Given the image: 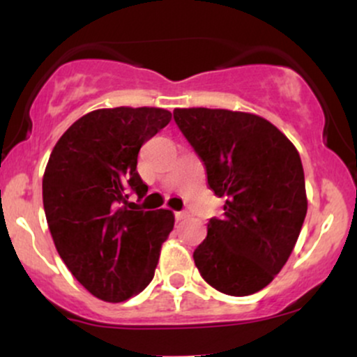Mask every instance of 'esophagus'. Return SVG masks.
<instances>
[{"mask_svg":"<svg viewBox=\"0 0 357 357\" xmlns=\"http://www.w3.org/2000/svg\"><path fill=\"white\" fill-rule=\"evenodd\" d=\"M174 216H176V220L181 221L184 218H188V216H190V215H188V211H176Z\"/></svg>","mask_w":357,"mask_h":357,"instance_id":"1","label":"esophagus"}]
</instances>
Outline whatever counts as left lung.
I'll use <instances>...</instances> for the list:
<instances>
[{
	"label": "left lung",
	"mask_w": 357,
	"mask_h": 357,
	"mask_svg": "<svg viewBox=\"0 0 357 357\" xmlns=\"http://www.w3.org/2000/svg\"><path fill=\"white\" fill-rule=\"evenodd\" d=\"M176 124L225 198L223 216L192 253L204 280L243 297L267 287L289 260L307 213L301 155L265 119L225 109H174Z\"/></svg>",
	"instance_id": "1"
}]
</instances>
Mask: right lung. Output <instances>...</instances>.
Listing matches in <instances>:
<instances>
[{
  "label": "right lung",
  "instance_id": "obj_1",
  "mask_svg": "<svg viewBox=\"0 0 357 357\" xmlns=\"http://www.w3.org/2000/svg\"><path fill=\"white\" fill-rule=\"evenodd\" d=\"M169 121V110L155 107L93 110L68 127L48 159L43 208L56 252L105 302H124L149 285L174 227L171 210L129 202L147 192L139 149Z\"/></svg>",
  "mask_w": 357,
  "mask_h": 357
}]
</instances>
